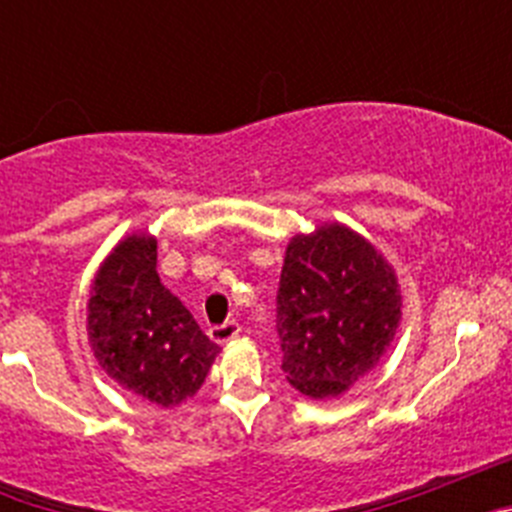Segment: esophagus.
<instances>
[{"label":"esophagus","instance_id":"1","mask_svg":"<svg viewBox=\"0 0 512 512\" xmlns=\"http://www.w3.org/2000/svg\"><path fill=\"white\" fill-rule=\"evenodd\" d=\"M238 336H241V325L235 323V320H228L223 325H212L210 328V338L215 343H228Z\"/></svg>","mask_w":512,"mask_h":512}]
</instances>
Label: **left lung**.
<instances>
[{"mask_svg": "<svg viewBox=\"0 0 512 512\" xmlns=\"http://www.w3.org/2000/svg\"><path fill=\"white\" fill-rule=\"evenodd\" d=\"M402 318L392 264L361 233L325 223L287 243L277 330L287 382L312 400L338 397L379 364Z\"/></svg>", "mask_w": 512, "mask_h": 512, "instance_id": "obj_1", "label": "left lung"}]
</instances>
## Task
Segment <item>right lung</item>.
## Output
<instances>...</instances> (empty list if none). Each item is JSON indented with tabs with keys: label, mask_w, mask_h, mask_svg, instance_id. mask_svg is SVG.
Returning a JSON list of instances; mask_svg holds the SVG:
<instances>
[{
	"label": "right lung",
	"mask_w": 512,
	"mask_h": 512,
	"mask_svg": "<svg viewBox=\"0 0 512 512\" xmlns=\"http://www.w3.org/2000/svg\"><path fill=\"white\" fill-rule=\"evenodd\" d=\"M156 235H125L99 264L87 302L94 359L122 390L176 408L197 395L220 346L161 284Z\"/></svg>",
	"instance_id": "right-lung-1"
}]
</instances>
